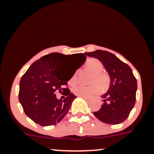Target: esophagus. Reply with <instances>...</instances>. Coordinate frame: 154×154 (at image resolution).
Segmentation results:
<instances>
[{
  "label": "esophagus",
  "mask_w": 154,
  "mask_h": 154,
  "mask_svg": "<svg viewBox=\"0 0 154 154\" xmlns=\"http://www.w3.org/2000/svg\"><path fill=\"white\" fill-rule=\"evenodd\" d=\"M82 98H84L85 100H88V101H89V100H91V99H90V98H86V97H82Z\"/></svg>",
  "instance_id": "1"
}]
</instances>
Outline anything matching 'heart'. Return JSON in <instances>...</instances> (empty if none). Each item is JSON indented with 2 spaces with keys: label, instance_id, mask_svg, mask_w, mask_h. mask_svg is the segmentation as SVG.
<instances>
[{
  "label": "heart",
  "instance_id": "b5f03b06",
  "mask_svg": "<svg viewBox=\"0 0 154 154\" xmlns=\"http://www.w3.org/2000/svg\"><path fill=\"white\" fill-rule=\"evenodd\" d=\"M85 66L93 73L91 79V82L93 84L90 85H79L75 86L72 88L74 94L80 97H91V95L98 93L100 88L103 90L109 88L111 84V78L107 74L103 72V64L101 61L94 58L90 59L86 61ZM77 72H75L69 80V83L71 85H74L77 83Z\"/></svg>",
  "mask_w": 154,
  "mask_h": 154
}]
</instances>
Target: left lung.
Instances as JSON below:
<instances>
[{"mask_svg": "<svg viewBox=\"0 0 154 154\" xmlns=\"http://www.w3.org/2000/svg\"><path fill=\"white\" fill-rule=\"evenodd\" d=\"M85 54L101 61L111 78L109 91L102 95L103 104L93 114L100 121L109 125L123 122L129 116L136 100L137 80L131 68L106 51L97 50Z\"/></svg>", "mask_w": 154, "mask_h": 154, "instance_id": "1", "label": "left lung"}]
</instances>
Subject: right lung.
Listing matches in <instances>:
<instances>
[{"instance_id": "obj_1", "label": "right lung", "mask_w": 154, "mask_h": 154, "mask_svg": "<svg viewBox=\"0 0 154 154\" xmlns=\"http://www.w3.org/2000/svg\"><path fill=\"white\" fill-rule=\"evenodd\" d=\"M80 65L64 76L66 59L71 55L52 53L35 61L22 76L19 83V100L26 115L40 126L56 125L64 117L76 96L67 88L76 70L85 61L83 54ZM63 92L57 100L55 93Z\"/></svg>"}]
</instances>
